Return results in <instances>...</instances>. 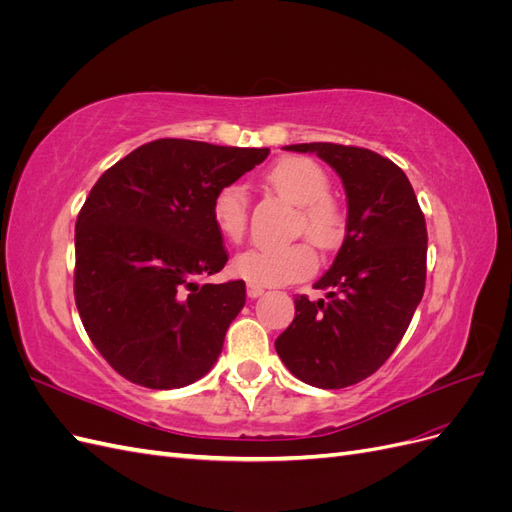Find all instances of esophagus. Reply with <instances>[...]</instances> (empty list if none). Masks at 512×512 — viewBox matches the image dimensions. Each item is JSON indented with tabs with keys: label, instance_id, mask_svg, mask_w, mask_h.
Instances as JSON below:
<instances>
[{
	"label": "esophagus",
	"instance_id": "esophagus-1",
	"mask_svg": "<svg viewBox=\"0 0 512 512\" xmlns=\"http://www.w3.org/2000/svg\"><path fill=\"white\" fill-rule=\"evenodd\" d=\"M262 294H265V288L256 286V284H247V297L258 299V297H262Z\"/></svg>",
	"mask_w": 512,
	"mask_h": 512
}]
</instances>
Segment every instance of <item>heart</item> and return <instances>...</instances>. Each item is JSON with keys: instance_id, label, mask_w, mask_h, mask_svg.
<instances>
[{"instance_id": "obj_1", "label": "heart", "mask_w": 512, "mask_h": 512, "mask_svg": "<svg viewBox=\"0 0 512 512\" xmlns=\"http://www.w3.org/2000/svg\"><path fill=\"white\" fill-rule=\"evenodd\" d=\"M271 188L301 207V228L318 247H331L342 237L344 220L329 196L331 181L324 168L303 156L277 162L267 175ZM213 222L228 241H241L250 220V198L239 183L224 185L213 196ZM232 269L245 282L256 286H284L305 280L316 269V256L309 245L252 247L239 254Z\"/></svg>"}]
</instances>
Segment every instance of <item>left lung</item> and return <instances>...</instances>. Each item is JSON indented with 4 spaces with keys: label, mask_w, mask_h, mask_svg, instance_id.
<instances>
[{
    "label": "left lung",
    "mask_w": 512,
    "mask_h": 512,
    "mask_svg": "<svg viewBox=\"0 0 512 512\" xmlns=\"http://www.w3.org/2000/svg\"><path fill=\"white\" fill-rule=\"evenodd\" d=\"M316 153L346 190V237L314 288L327 301H294L275 339L292 376L316 389H344L374 374L404 337L423 299L427 228L404 170L378 153L335 143L288 145Z\"/></svg>",
    "instance_id": "8db88e82"
}]
</instances>
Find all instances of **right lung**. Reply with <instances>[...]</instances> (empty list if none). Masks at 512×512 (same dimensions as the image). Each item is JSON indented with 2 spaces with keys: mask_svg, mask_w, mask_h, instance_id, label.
Wrapping results in <instances>:
<instances>
[{
  "mask_svg": "<svg viewBox=\"0 0 512 512\" xmlns=\"http://www.w3.org/2000/svg\"><path fill=\"white\" fill-rule=\"evenodd\" d=\"M267 156V147L160 138L91 188L74 232V299L117 374L168 391L200 380L218 361L245 305V282L198 284L228 260L213 196Z\"/></svg>",
  "mask_w": 512,
  "mask_h": 512,
  "instance_id": "1",
  "label": "right lung"
}]
</instances>
